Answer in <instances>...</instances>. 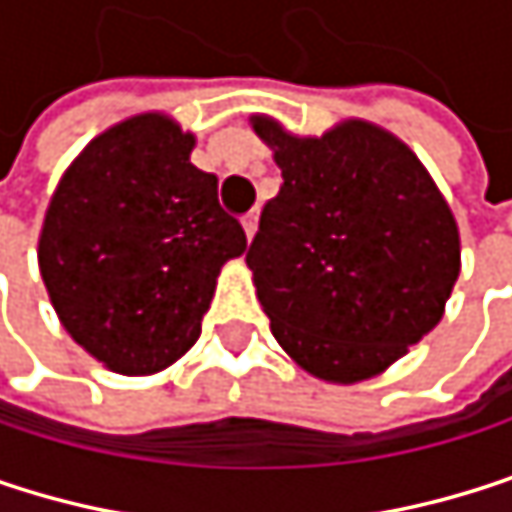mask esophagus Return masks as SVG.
I'll return each instance as SVG.
<instances>
[{
	"label": "esophagus",
	"instance_id": "34e87169",
	"mask_svg": "<svg viewBox=\"0 0 512 512\" xmlns=\"http://www.w3.org/2000/svg\"><path fill=\"white\" fill-rule=\"evenodd\" d=\"M242 227H245V236L251 239V236H254V230H258V212L242 215Z\"/></svg>",
	"mask_w": 512,
	"mask_h": 512
}]
</instances>
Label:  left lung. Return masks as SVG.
I'll return each mask as SVG.
<instances>
[{
    "instance_id": "8db88e82",
    "label": "left lung",
    "mask_w": 512,
    "mask_h": 512,
    "mask_svg": "<svg viewBox=\"0 0 512 512\" xmlns=\"http://www.w3.org/2000/svg\"><path fill=\"white\" fill-rule=\"evenodd\" d=\"M251 128L285 179L245 254L276 342L321 381L381 375L441 321L459 279L447 200L372 122L324 137H294L270 116Z\"/></svg>"
}]
</instances>
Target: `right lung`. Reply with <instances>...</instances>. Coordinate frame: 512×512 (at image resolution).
Instances as JSON below:
<instances>
[{
	"label": "right lung",
	"instance_id": "right-lung-1",
	"mask_svg": "<svg viewBox=\"0 0 512 512\" xmlns=\"http://www.w3.org/2000/svg\"><path fill=\"white\" fill-rule=\"evenodd\" d=\"M194 134L164 113L98 134L59 179L38 267L71 339L119 375H152L200 336L215 279L245 251Z\"/></svg>",
	"mask_w": 512,
	"mask_h": 512
}]
</instances>
